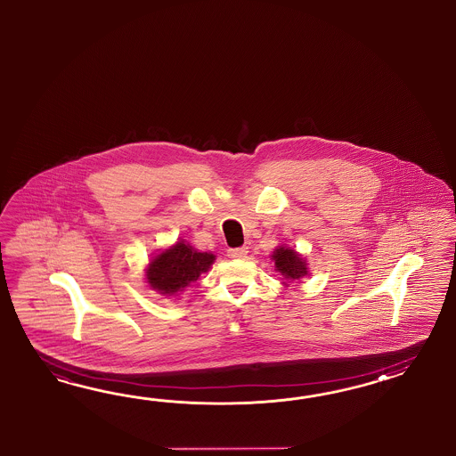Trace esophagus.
<instances>
[{
	"instance_id": "34e87169",
	"label": "esophagus",
	"mask_w": 456,
	"mask_h": 456,
	"mask_svg": "<svg viewBox=\"0 0 456 456\" xmlns=\"http://www.w3.org/2000/svg\"><path fill=\"white\" fill-rule=\"evenodd\" d=\"M229 257L231 259H244L247 257V254H248V250H247V247H235V248H229Z\"/></svg>"
}]
</instances>
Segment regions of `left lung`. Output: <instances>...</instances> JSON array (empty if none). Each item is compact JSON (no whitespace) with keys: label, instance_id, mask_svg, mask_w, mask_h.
Segmentation results:
<instances>
[{"label":"left lung","instance_id":"obj_1","mask_svg":"<svg viewBox=\"0 0 456 456\" xmlns=\"http://www.w3.org/2000/svg\"><path fill=\"white\" fill-rule=\"evenodd\" d=\"M272 260L275 262V271L281 272L285 281H298L308 273L307 262L290 247L281 246L275 248Z\"/></svg>","mask_w":456,"mask_h":456}]
</instances>
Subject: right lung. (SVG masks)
Returning <instances> with one entry per match:
<instances>
[{"label": "right lung", "instance_id": "1", "mask_svg": "<svg viewBox=\"0 0 456 456\" xmlns=\"http://www.w3.org/2000/svg\"><path fill=\"white\" fill-rule=\"evenodd\" d=\"M214 260V254L197 252L194 247L181 240L151 260L146 279L151 289L162 296H177L196 282L200 273L209 271Z\"/></svg>", "mask_w": 456, "mask_h": 456}]
</instances>
